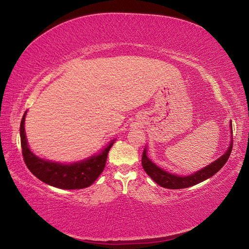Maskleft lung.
<instances>
[{"instance_id": "obj_1", "label": "left lung", "mask_w": 249, "mask_h": 249, "mask_svg": "<svg viewBox=\"0 0 249 249\" xmlns=\"http://www.w3.org/2000/svg\"><path fill=\"white\" fill-rule=\"evenodd\" d=\"M231 134H233V129H231ZM231 148H233V138H231L229 150H227L222 157L215 160V161L211 163V165L206 166L205 168H203V169H201L200 171H197L196 174L187 176V177H179L160 169L159 167L156 166L154 162H151V160H149L148 157H147L146 149H144V151H142V168H144V170L146 171V174L148 175L156 183L159 184L160 187H163L167 189H183V188L192 187V185L200 183L202 181L209 179L212 176L215 175L216 172L226 163L227 159H229L231 155Z\"/></svg>"}]
</instances>
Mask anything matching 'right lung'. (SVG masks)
I'll return each instance as SVG.
<instances>
[{
	"label": "right lung",
	"mask_w": 249,
	"mask_h": 249,
	"mask_svg": "<svg viewBox=\"0 0 249 249\" xmlns=\"http://www.w3.org/2000/svg\"><path fill=\"white\" fill-rule=\"evenodd\" d=\"M25 115L20 122V145H22V154L24 161L32 174L43 182L59 189H83L91 185L98 179V177L104 170L108 150L113 142L104 148L102 153L83 160L81 162H74L70 165L46 161V160L36 157L28 148L26 135H25Z\"/></svg>",
	"instance_id": "obj_1"
}]
</instances>
